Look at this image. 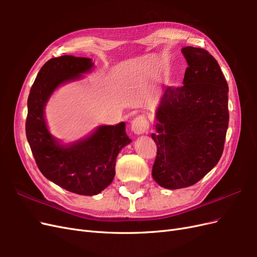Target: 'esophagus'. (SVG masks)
I'll list each match as a JSON object with an SVG mask.
<instances>
[{
    "mask_svg": "<svg viewBox=\"0 0 257 257\" xmlns=\"http://www.w3.org/2000/svg\"><path fill=\"white\" fill-rule=\"evenodd\" d=\"M131 128L137 135L147 133L148 128H149V122H148V120H147L145 115H143V114L136 115L135 118L132 120Z\"/></svg>",
    "mask_w": 257,
    "mask_h": 257,
    "instance_id": "1",
    "label": "esophagus"
}]
</instances>
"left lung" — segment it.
I'll list each match as a JSON object with an SVG mask.
<instances>
[{
	"label": "left lung",
	"mask_w": 257,
	"mask_h": 257,
	"mask_svg": "<svg viewBox=\"0 0 257 257\" xmlns=\"http://www.w3.org/2000/svg\"><path fill=\"white\" fill-rule=\"evenodd\" d=\"M183 85L167 87L157 111L152 177L161 186L198 182L220 161L228 127V84L217 61L203 48L182 49Z\"/></svg>",
	"instance_id": "8db88e82"
}]
</instances>
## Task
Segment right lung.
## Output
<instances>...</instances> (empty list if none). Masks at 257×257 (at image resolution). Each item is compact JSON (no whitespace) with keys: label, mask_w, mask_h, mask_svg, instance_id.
Wrapping results in <instances>:
<instances>
[{"label":"right lung","mask_w":257,"mask_h":257,"mask_svg":"<svg viewBox=\"0 0 257 257\" xmlns=\"http://www.w3.org/2000/svg\"><path fill=\"white\" fill-rule=\"evenodd\" d=\"M93 66L91 59L62 56L46 62L30 90L26 134L41 173L61 188L80 195H96L115 174V159L131 143L125 124L99 126L84 141L60 146L47 130L44 107L61 83L78 79Z\"/></svg>","instance_id":"obj_1"}]
</instances>
